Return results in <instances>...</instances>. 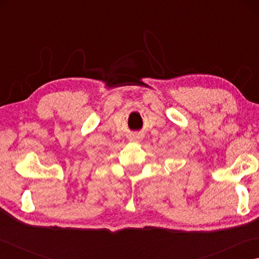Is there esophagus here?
<instances>
[{"instance_id": "esophagus-1", "label": "esophagus", "mask_w": 259, "mask_h": 259, "mask_svg": "<svg viewBox=\"0 0 259 259\" xmlns=\"http://www.w3.org/2000/svg\"><path fill=\"white\" fill-rule=\"evenodd\" d=\"M139 136H137V135H133V136H131V137H130V140H133V142H138V140H139Z\"/></svg>"}]
</instances>
